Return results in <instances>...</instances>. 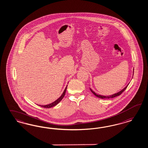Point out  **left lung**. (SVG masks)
I'll return each instance as SVG.
<instances>
[{"label":"left lung","instance_id":"obj_1","mask_svg":"<svg viewBox=\"0 0 148 148\" xmlns=\"http://www.w3.org/2000/svg\"><path fill=\"white\" fill-rule=\"evenodd\" d=\"M133 75H134V72H133ZM129 84L126 86L125 88H124L123 90H121V91H119V92H118V93H115V94H112V95H108V96H104V95H99V94H97V93H95L94 91L92 90L90 88V91H91L96 97H97L98 98L101 99L113 98H114V97H117V96L121 95V94L126 90V88H127V87L128 86Z\"/></svg>","mask_w":148,"mask_h":148}]
</instances>
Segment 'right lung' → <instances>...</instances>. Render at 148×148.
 Returning a JSON list of instances; mask_svg holds the SVG:
<instances>
[{"label":"right lung","mask_w":148,"mask_h":148,"mask_svg":"<svg viewBox=\"0 0 148 148\" xmlns=\"http://www.w3.org/2000/svg\"><path fill=\"white\" fill-rule=\"evenodd\" d=\"M67 87H67H66L65 90H64V91H63V92L62 95L60 97V98H58L57 100H56L53 103H49V104H48V105H40V106H41V107H42V108H52V107H54L55 106H56L57 104H58V103L61 101V100H62L63 98L64 97V95H65V93H66V92Z\"/></svg>","instance_id":"obj_1"}]
</instances>
